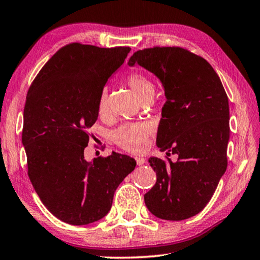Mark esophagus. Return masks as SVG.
I'll list each match as a JSON object with an SVG mask.
<instances>
[{"instance_id":"1","label":"esophagus","mask_w":260,"mask_h":260,"mask_svg":"<svg viewBox=\"0 0 260 260\" xmlns=\"http://www.w3.org/2000/svg\"><path fill=\"white\" fill-rule=\"evenodd\" d=\"M136 161H137V165L138 166H141V165H144V164L146 162V159H145V158H142V157H137L136 158Z\"/></svg>"}]
</instances>
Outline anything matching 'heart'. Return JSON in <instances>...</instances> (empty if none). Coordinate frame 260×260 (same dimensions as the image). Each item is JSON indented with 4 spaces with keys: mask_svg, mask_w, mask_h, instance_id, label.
<instances>
[{
    "mask_svg": "<svg viewBox=\"0 0 260 260\" xmlns=\"http://www.w3.org/2000/svg\"><path fill=\"white\" fill-rule=\"evenodd\" d=\"M125 83L136 93L142 102L150 100L153 95V84L145 73L132 71L125 75ZM98 112L100 115H107L109 112L108 91L102 89L98 100ZM151 134V126L145 122L125 123L113 131L112 138L116 145L132 153L144 152L148 147V139Z\"/></svg>",
    "mask_w": 260,
    "mask_h": 260,
    "instance_id": "heart-1",
    "label": "heart"
}]
</instances>
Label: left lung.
<instances>
[{
  "label": "left lung",
  "instance_id": "obj_1",
  "mask_svg": "<svg viewBox=\"0 0 260 260\" xmlns=\"http://www.w3.org/2000/svg\"><path fill=\"white\" fill-rule=\"evenodd\" d=\"M128 63L145 67L161 81L167 101L156 144L168 156H178L175 162L149 158L157 182L145 194L146 206L159 219H188L210 202L228 166V95L213 67L182 47L138 50Z\"/></svg>",
  "mask_w": 260,
  "mask_h": 260
}]
</instances>
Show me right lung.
I'll list each match as a JSON object with an SVG mask.
<instances>
[{"instance_id":"add662e5","label":"right lung","mask_w":260,"mask_h":260,"mask_svg":"<svg viewBox=\"0 0 260 260\" xmlns=\"http://www.w3.org/2000/svg\"><path fill=\"white\" fill-rule=\"evenodd\" d=\"M130 50L72 42L45 63L26 94L22 144L30 182L66 223L88 224L107 215L116 187L136 167L134 158L118 152L84 159L100 93Z\"/></svg>"}]
</instances>
